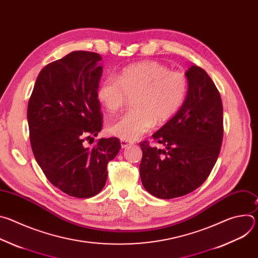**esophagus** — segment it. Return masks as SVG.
Here are the masks:
<instances>
[{
    "label": "esophagus",
    "mask_w": 258,
    "mask_h": 258,
    "mask_svg": "<svg viewBox=\"0 0 258 258\" xmlns=\"http://www.w3.org/2000/svg\"><path fill=\"white\" fill-rule=\"evenodd\" d=\"M120 144H121V148H126V147H128V146L132 145L131 143H128V142H126V141H123V140L120 141Z\"/></svg>",
    "instance_id": "34e87169"
}]
</instances>
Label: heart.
Returning <instances> with one entry per match:
<instances>
[{
    "instance_id": "1",
    "label": "heart",
    "mask_w": 258,
    "mask_h": 258,
    "mask_svg": "<svg viewBox=\"0 0 258 258\" xmlns=\"http://www.w3.org/2000/svg\"><path fill=\"white\" fill-rule=\"evenodd\" d=\"M189 81L179 71L156 61H145L123 68L118 80L106 78L98 88L97 98L110 116L119 113L132 100V111L109 127V133L134 142L148 133L153 124L172 118L186 100Z\"/></svg>"
}]
</instances>
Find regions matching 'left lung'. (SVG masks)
<instances>
[{"mask_svg":"<svg viewBox=\"0 0 258 258\" xmlns=\"http://www.w3.org/2000/svg\"><path fill=\"white\" fill-rule=\"evenodd\" d=\"M189 89L177 113L152 137L158 149L140 143V175L144 188L161 199L187 195L206 180L224 137L223 103L206 71L192 65L186 72Z\"/></svg>","mask_w":258,"mask_h":258,"instance_id":"1","label":"left lung"}]
</instances>
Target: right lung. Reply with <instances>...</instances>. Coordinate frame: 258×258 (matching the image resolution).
I'll use <instances>...</instances> for the list:
<instances>
[{"label": "right lung", "instance_id": "1", "mask_svg": "<svg viewBox=\"0 0 258 258\" xmlns=\"http://www.w3.org/2000/svg\"><path fill=\"white\" fill-rule=\"evenodd\" d=\"M102 57L75 51L46 65L35 81L27 106L34 158L52 185L77 198H90L104 188L107 164L119 152L117 138L85 146L103 126L97 98Z\"/></svg>", "mask_w": 258, "mask_h": 258}]
</instances>
